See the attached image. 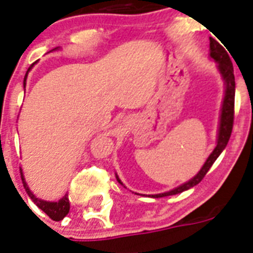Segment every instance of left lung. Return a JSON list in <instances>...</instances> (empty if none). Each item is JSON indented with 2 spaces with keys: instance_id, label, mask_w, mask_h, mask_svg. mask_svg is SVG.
Instances as JSON below:
<instances>
[{
  "instance_id": "8db88e82",
  "label": "left lung",
  "mask_w": 253,
  "mask_h": 253,
  "mask_svg": "<svg viewBox=\"0 0 253 253\" xmlns=\"http://www.w3.org/2000/svg\"><path fill=\"white\" fill-rule=\"evenodd\" d=\"M210 57L212 60H215L218 63V69H219L220 75L224 80V98L223 105H222V113H220V122H219V130H218V142L208 160L205 162L204 167L201 168V170L197 173L196 176L193 177L192 180H189L188 182L177 186L173 190H169L166 193H160V194H152L151 197L154 198H160V197L173 196V194H178L182 193L188 189L196 186L198 182L202 181L206 173L209 172V169L211 168L218 156L222 154V151L226 148L228 143V139L231 136L232 126H234V103H235V77H234V68H232V61L230 59V55L227 51L224 49V47L218 43L215 39L210 38ZM117 180L121 185L122 181L119 180V177L117 176Z\"/></svg>"
}]
</instances>
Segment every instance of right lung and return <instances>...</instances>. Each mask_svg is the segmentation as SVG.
<instances>
[{"label": "right lung", "mask_w": 253, "mask_h": 253, "mask_svg": "<svg viewBox=\"0 0 253 253\" xmlns=\"http://www.w3.org/2000/svg\"><path fill=\"white\" fill-rule=\"evenodd\" d=\"M57 48H53V51ZM35 64V63H34ZM34 64L30 65V68L27 69V72H26V76H25V80H23V86H26V79H27V73L29 71L34 67ZM21 178H22V182H23V186H25L26 192L29 194V197L33 200V202L37 205L38 208L43 210V211L47 214V215L51 218L52 220H61L64 218L67 214L69 212V200H68V194H65L63 198L57 201V202H49V201H44V200H41V198H37L35 194H34L31 190H30L29 185L26 182L25 180V176H23V173H22V168H21Z\"/></svg>", "instance_id": "add662e5"}]
</instances>
